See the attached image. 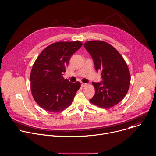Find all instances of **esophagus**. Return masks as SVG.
Instances as JSON below:
<instances>
[{"instance_id":"34e87169","label":"esophagus","mask_w":156,"mask_h":156,"mask_svg":"<svg viewBox=\"0 0 156 156\" xmlns=\"http://www.w3.org/2000/svg\"><path fill=\"white\" fill-rule=\"evenodd\" d=\"M81 86L82 87H85V86H87V84L86 83H81Z\"/></svg>"}]
</instances>
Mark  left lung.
Wrapping results in <instances>:
<instances>
[{"mask_svg":"<svg viewBox=\"0 0 156 156\" xmlns=\"http://www.w3.org/2000/svg\"><path fill=\"white\" fill-rule=\"evenodd\" d=\"M84 47L92 57L95 69L101 71L102 81L93 82L95 94L90 101L102 108H110L119 103L126 94L130 73L120 53L106 42L87 41Z\"/></svg>","mask_w":156,"mask_h":156,"instance_id":"8db88e82","label":"left lung"}]
</instances>
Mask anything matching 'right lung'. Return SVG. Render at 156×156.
<instances>
[{
	"label": "right lung",
	"mask_w": 156,
	"mask_h": 156,
	"mask_svg": "<svg viewBox=\"0 0 156 156\" xmlns=\"http://www.w3.org/2000/svg\"><path fill=\"white\" fill-rule=\"evenodd\" d=\"M83 45L78 41L57 42L44 49L33 64L30 75L34 99L42 108L58 112L70 106L80 83L62 76L71 56Z\"/></svg>",
	"instance_id": "right-lung-1"
}]
</instances>
